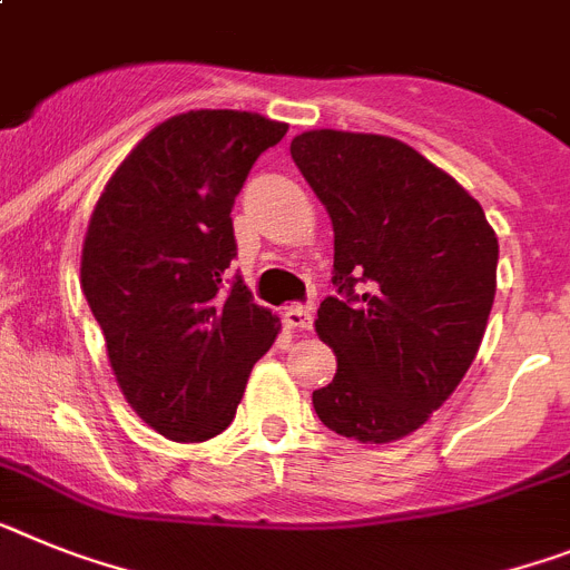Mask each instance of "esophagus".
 <instances>
[{
    "label": "esophagus",
    "instance_id": "34e87169",
    "mask_svg": "<svg viewBox=\"0 0 570 570\" xmlns=\"http://www.w3.org/2000/svg\"><path fill=\"white\" fill-rule=\"evenodd\" d=\"M282 323L288 325V328H296V332H311L314 317H311V308H303V305H291V308L282 311Z\"/></svg>",
    "mask_w": 570,
    "mask_h": 570
}]
</instances>
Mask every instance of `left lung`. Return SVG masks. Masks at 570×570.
Returning a JSON list of instances; mask_svg holds the SVG:
<instances>
[{"mask_svg":"<svg viewBox=\"0 0 570 570\" xmlns=\"http://www.w3.org/2000/svg\"><path fill=\"white\" fill-rule=\"evenodd\" d=\"M291 158L334 227L337 296L317 311L337 374L311 401L360 444L412 435L479 352L495 296L499 238L450 173L386 135L311 129Z\"/></svg>","mask_w":570,"mask_h":570,"instance_id":"1","label":"left lung"}]
</instances>
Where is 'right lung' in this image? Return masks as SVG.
Returning <instances> with one entry per match:
<instances>
[{
    "instance_id": "right-lung-1",
    "label": "right lung",
    "mask_w": 570,
    "mask_h": 570,
    "mask_svg": "<svg viewBox=\"0 0 570 570\" xmlns=\"http://www.w3.org/2000/svg\"><path fill=\"white\" fill-rule=\"evenodd\" d=\"M288 124L256 111L193 109L140 138L86 227L80 285L104 328L126 403L169 441L230 426L279 317L227 279L233 202Z\"/></svg>"
}]
</instances>
